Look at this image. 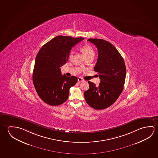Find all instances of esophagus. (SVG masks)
Here are the masks:
<instances>
[{"mask_svg":"<svg viewBox=\"0 0 158 158\" xmlns=\"http://www.w3.org/2000/svg\"><path fill=\"white\" fill-rule=\"evenodd\" d=\"M84 79H83V78H81V77H79L78 78V81L79 83H80V82H81V81H84Z\"/></svg>","mask_w":158,"mask_h":158,"instance_id":"obj_1","label":"esophagus"}]
</instances>
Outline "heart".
Returning <instances> with one entry per match:
<instances>
[{
  "label": "heart",
  "mask_w": 158,
  "mask_h": 158,
  "mask_svg": "<svg viewBox=\"0 0 158 158\" xmlns=\"http://www.w3.org/2000/svg\"><path fill=\"white\" fill-rule=\"evenodd\" d=\"M80 51L82 52L83 54L85 56L86 58L88 59L89 58L93 57L94 58L95 56V51L92 46H91L90 44H86L83 45V46L80 48ZM73 56V52L70 51L69 54V60H71L72 59Z\"/></svg>",
  "instance_id": "b5f03b06"
}]
</instances>
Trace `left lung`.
Wrapping results in <instances>:
<instances>
[{
    "instance_id": "1",
    "label": "left lung",
    "mask_w": 158,
    "mask_h": 158,
    "mask_svg": "<svg viewBox=\"0 0 158 158\" xmlns=\"http://www.w3.org/2000/svg\"><path fill=\"white\" fill-rule=\"evenodd\" d=\"M98 51V60L94 70L98 73L101 81L98 86L88 81L89 89L84 92L86 103L96 110L111 106L123 89L126 68L124 60L117 49L102 39H89Z\"/></svg>"
}]
</instances>
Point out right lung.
<instances>
[{
  "label": "right lung",
  "instance_id": "right-lung-1",
  "mask_svg": "<svg viewBox=\"0 0 158 158\" xmlns=\"http://www.w3.org/2000/svg\"><path fill=\"white\" fill-rule=\"evenodd\" d=\"M83 37H55L42 47L37 54L32 80L40 98L51 106H58L67 100L69 91L78 79L68 77L60 72V67L67 62L73 47Z\"/></svg>",
  "mask_w": 158,
  "mask_h": 158
}]
</instances>
